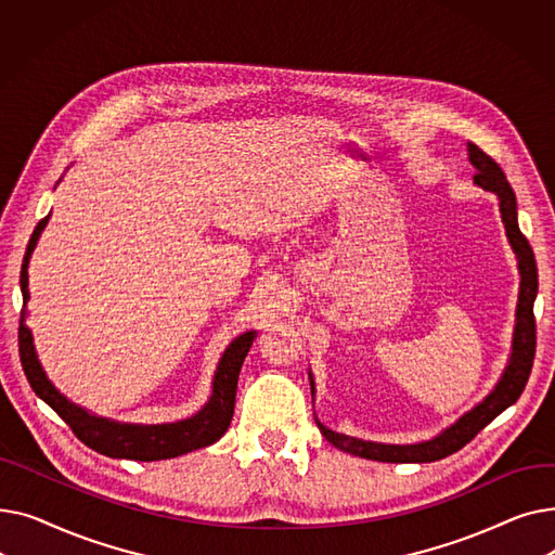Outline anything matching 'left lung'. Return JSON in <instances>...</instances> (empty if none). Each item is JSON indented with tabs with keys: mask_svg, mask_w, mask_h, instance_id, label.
I'll use <instances>...</instances> for the list:
<instances>
[{
	"mask_svg": "<svg viewBox=\"0 0 555 555\" xmlns=\"http://www.w3.org/2000/svg\"><path fill=\"white\" fill-rule=\"evenodd\" d=\"M468 157H470V164L477 168L475 184L481 186L483 191L494 193L500 199L502 222L506 227L508 243L517 256V268H519V276H521L517 312H515L517 322H515V333H513V353H511L508 366H506L504 375L500 377L498 387H494L477 406H473L468 414H463L454 425L446 427L439 436H434L431 441H423V443H414V446L373 443V441L356 439V436L337 434L317 421L319 429H322V434L326 436V441L333 443L341 452L371 459V461H385V463H431V461L446 459V456L454 454L456 450H461L465 443H470L492 418H498L506 410V406L517 402L524 387H527V383H529L533 358H535V317H533V301L538 295L535 256H533L529 241L524 238V233L519 231L515 193L506 180L504 170L500 168V164L494 162L490 155H486L475 143H468ZM310 385H312V393H314L312 375H310Z\"/></svg>",
	"mask_w": 555,
	"mask_h": 555,
	"instance_id": "obj_1",
	"label": "left lung"
}]
</instances>
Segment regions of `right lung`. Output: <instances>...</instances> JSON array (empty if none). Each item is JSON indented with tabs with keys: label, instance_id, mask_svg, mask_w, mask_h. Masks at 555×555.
Masks as SVG:
<instances>
[{
	"label": "right lung",
	"instance_id": "add662e5",
	"mask_svg": "<svg viewBox=\"0 0 555 555\" xmlns=\"http://www.w3.org/2000/svg\"><path fill=\"white\" fill-rule=\"evenodd\" d=\"M47 222H49V216L38 222L31 241H28L26 256L22 262V274H20L22 301H24L22 317H20V360H22L26 380L36 391V396L42 398L51 410L72 427V431L87 448H92L112 459L162 461V459H172V456H180V454L216 443L231 423L233 404H236L238 373L256 333L254 331L243 333L227 346V351L222 353L214 375V391L209 402L204 404L195 416L186 421L164 423V425H132V423H116V421L85 412L82 406L69 402L49 383V377L42 371V364L36 353L34 335L24 324L26 301H28V272H26L28 258H31Z\"/></svg>",
	"mask_w": 555,
	"mask_h": 555
}]
</instances>
